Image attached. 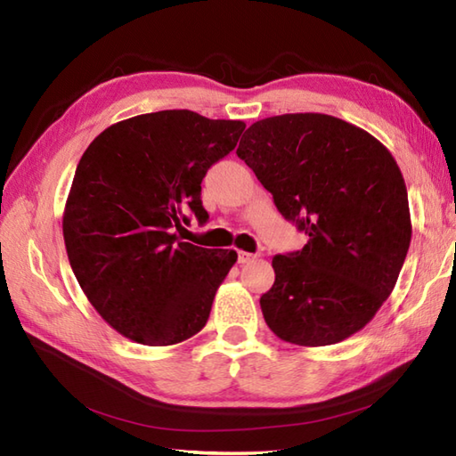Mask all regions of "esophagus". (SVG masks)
<instances>
[{
    "label": "esophagus",
    "instance_id": "1",
    "mask_svg": "<svg viewBox=\"0 0 456 456\" xmlns=\"http://www.w3.org/2000/svg\"><path fill=\"white\" fill-rule=\"evenodd\" d=\"M255 258H256V255H253V253H247V250H237V263L239 265H248V263H253Z\"/></svg>",
    "mask_w": 456,
    "mask_h": 456
}]
</instances>
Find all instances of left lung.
I'll list each match as a JSON object with an SVG mask.
<instances>
[{"instance_id":"1","label":"left lung","mask_w":456,"mask_h":456,"mask_svg":"<svg viewBox=\"0 0 456 456\" xmlns=\"http://www.w3.org/2000/svg\"><path fill=\"white\" fill-rule=\"evenodd\" d=\"M237 154L273 193L307 245L276 255L260 297L266 325L299 346L345 341L398 282L411 240L408 190L392 152L325 113H284L250 125Z\"/></svg>"}]
</instances>
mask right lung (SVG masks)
Here are the masks:
<instances>
[{"label": "right lung", "instance_id": "1", "mask_svg": "<svg viewBox=\"0 0 456 456\" xmlns=\"http://www.w3.org/2000/svg\"><path fill=\"white\" fill-rule=\"evenodd\" d=\"M247 125L190 110L111 125L86 149L68 193V260L103 322L134 343L168 346L208 323L235 250L178 240L186 213L208 219L200 193L211 164Z\"/></svg>", "mask_w": 456, "mask_h": 456}]
</instances>
